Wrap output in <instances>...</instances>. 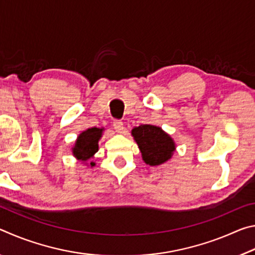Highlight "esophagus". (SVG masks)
I'll use <instances>...</instances> for the list:
<instances>
[{"label": "esophagus", "mask_w": 255, "mask_h": 255, "mask_svg": "<svg viewBox=\"0 0 255 255\" xmlns=\"http://www.w3.org/2000/svg\"><path fill=\"white\" fill-rule=\"evenodd\" d=\"M114 128L116 129V131L118 132H123L124 130V124L120 120H115L114 122Z\"/></svg>", "instance_id": "34e87169"}]
</instances>
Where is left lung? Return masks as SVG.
<instances>
[{
    "instance_id": "8db88e82",
    "label": "left lung",
    "mask_w": 255,
    "mask_h": 255,
    "mask_svg": "<svg viewBox=\"0 0 255 255\" xmlns=\"http://www.w3.org/2000/svg\"><path fill=\"white\" fill-rule=\"evenodd\" d=\"M133 139L140 149L143 161L150 166H157L172 157L175 143L161 127L140 125L131 130Z\"/></svg>"
}]
</instances>
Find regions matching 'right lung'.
I'll return each instance as SVG.
<instances>
[{"mask_svg": "<svg viewBox=\"0 0 255 255\" xmlns=\"http://www.w3.org/2000/svg\"><path fill=\"white\" fill-rule=\"evenodd\" d=\"M103 128H89L82 131L75 141L74 147L72 148V153L74 156L82 162L89 161L94 156V154L99 149V140L102 136ZM90 165L94 166L96 163L91 162Z\"/></svg>", "mask_w": 255, "mask_h": 255, "instance_id": "1", "label": "right lung"}]
</instances>
